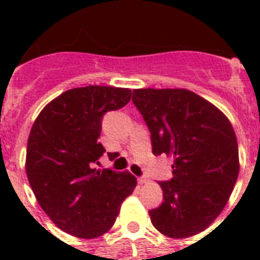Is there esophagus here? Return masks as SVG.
Masks as SVG:
<instances>
[{
	"mask_svg": "<svg viewBox=\"0 0 260 260\" xmlns=\"http://www.w3.org/2000/svg\"><path fill=\"white\" fill-rule=\"evenodd\" d=\"M138 182H139V184H146L147 178L146 177H139V178H138Z\"/></svg>",
	"mask_w": 260,
	"mask_h": 260,
	"instance_id": "esophagus-1",
	"label": "esophagus"
}]
</instances>
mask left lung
Instances as JSON below:
<instances>
[{"mask_svg": "<svg viewBox=\"0 0 260 260\" xmlns=\"http://www.w3.org/2000/svg\"><path fill=\"white\" fill-rule=\"evenodd\" d=\"M132 102L150 131L154 156L174 158L173 178L160 181L163 203L149 210L170 238H186L213 223L240 171L233 125L212 103L186 89H136Z\"/></svg>", "mask_w": 260, "mask_h": 260, "instance_id": "left-lung-1", "label": "left lung"}]
</instances>
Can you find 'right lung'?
Segmentation results:
<instances>
[{
	"label": "right lung",
	"mask_w": 260,
	"mask_h": 260,
	"mask_svg": "<svg viewBox=\"0 0 260 260\" xmlns=\"http://www.w3.org/2000/svg\"><path fill=\"white\" fill-rule=\"evenodd\" d=\"M131 94L111 86L71 89L48 103L31 126L27 180L43 210L68 234L96 238L107 233L135 189L128 171L94 169L106 152L99 142L103 115L124 107Z\"/></svg>",
	"instance_id": "1"
}]
</instances>
